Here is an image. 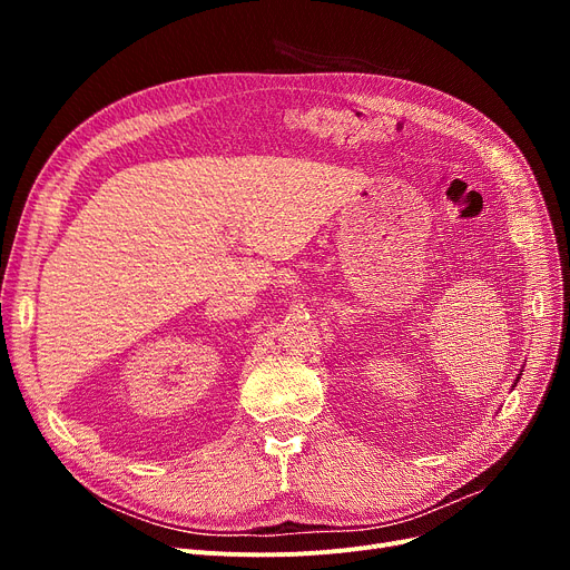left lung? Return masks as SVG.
I'll return each mask as SVG.
<instances>
[{
	"label": "left lung",
	"instance_id": "left-lung-1",
	"mask_svg": "<svg viewBox=\"0 0 570 570\" xmlns=\"http://www.w3.org/2000/svg\"><path fill=\"white\" fill-rule=\"evenodd\" d=\"M520 376H522V374H518V379H515V385H518V381H520ZM515 385H513V387H515Z\"/></svg>",
	"mask_w": 570,
	"mask_h": 570
}]
</instances>
